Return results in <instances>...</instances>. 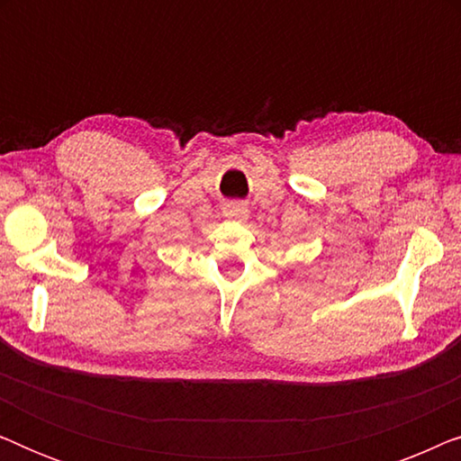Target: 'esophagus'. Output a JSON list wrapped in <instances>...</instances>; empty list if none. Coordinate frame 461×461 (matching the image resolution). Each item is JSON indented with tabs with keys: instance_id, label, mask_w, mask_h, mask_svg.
<instances>
[{
	"instance_id": "34e87169",
	"label": "esophagus",
	"mask_w": 461,
	"mask_h": 461,
	"mask_svg": "<svg viewBox=\"0 0 461 461\" xmlns=\"http://www.w3.org/2000/svg\"><path fill=\"white\" fill-rule=\"evenodd\" d=\"M248 205L243 203V201H230L229 205H226V216L229 218H235V220H245L248 218Z\"/></svg>"
}]
</instances>
